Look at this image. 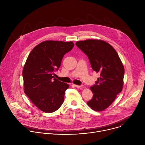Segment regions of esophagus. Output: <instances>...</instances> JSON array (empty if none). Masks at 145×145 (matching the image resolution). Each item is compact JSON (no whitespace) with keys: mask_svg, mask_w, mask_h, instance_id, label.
Segmentation results:
<instances>
[{"mask_svg":"<svg viewBox=\"0 0 145 145\" xmlns=\"http://www.w3.org/2000/svg\"><path fill=\"white\" fill-rule=\"evenodd\" d=\"M74 87H76V88H83L84 86L82 85H81V86H78V85H74Z\"/></svg>","mask_w":145,"mask_h":145,"instance_id":"obj_1","label":"esophagus"}]
</instances>
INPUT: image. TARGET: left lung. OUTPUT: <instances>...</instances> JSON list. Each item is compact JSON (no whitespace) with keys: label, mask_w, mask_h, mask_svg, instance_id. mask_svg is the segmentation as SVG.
Returning <instances> with one entry per match:
<instances>
[{"label":"left lung","mask_w":145,"mask_h":145,"mask_svg":"<svg viewBox=\"0 0 145 145\" xmlns=\"http://www.w3.org/2000/svg\"><path fill=\"white\" fill-rule=\"evenodd\" d=\"M76 45L87 56L92 69L100 73L95 84L90 87L93 95L87 105L95 111L104 110L123 89L125 69L121 61L114 48L105 41L88 39Z\"/></svg>","instance_id":"obj_1"}]
</instances>
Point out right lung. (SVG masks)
I'll list each match as a JSON object with an SVG mask.
<instances>
[{"instance_id": "1", "label": "right lung", "mask_w": 145, "mask_h": 145, "mask_svg": "<svg viewBox=\"0 0 145 145\" xmlns=\"http://www.w3.org/2000/svg\"><path fill=\"white\" fill-rule=\"evenodd\" d=\"M73 42L46 40L29 54L22 75L24 91L40 110L51 113L63 105L69 84L54 77L64 56L74 47Z\"/></svg>"}]
</instances>
